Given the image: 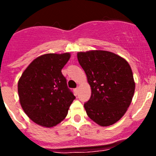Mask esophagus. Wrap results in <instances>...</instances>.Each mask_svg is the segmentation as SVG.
I'll use <instances>...</instances> for the list:
<instances>
[{"label":"esophagus","mask_w":156,"mask_h":156,"mask_svg":"<svg viewBox=\"0 0 156 156\" xmlns=\"http://www.w3.org/2000/svg\"><path fill=\"white\" fill-rule=\"evenodd\" d=\"M74 92H75L76 94H78V92H79V87H76L74 89Z\"/></svg>","instance_id":"obj_1"}]
</instances>
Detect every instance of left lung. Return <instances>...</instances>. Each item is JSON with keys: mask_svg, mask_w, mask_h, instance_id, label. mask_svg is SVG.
<instances>
[{"mask_svg": "<svg viewBox=\"0 0 156 156\" xmlns=\"http://www.w3.org/2000/svg\"><path fill=\"white\" fill-rule=\"evenodd\" d=\"M77 58L91 88L90 98L84 103L87 114L101 126L114 124L125 114L134 94L130 66L106 51L79 52Z\"/></svg>", "mask_w": 156, "mask_h": 156, "instance_id": "obj_1", "label": "left lung"}]
</instances>
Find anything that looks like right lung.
I'll list each match as a JSON object with an SVG mask.
<instances>
[{
	"label": "right lung",
	"mask_w": 156,
	"mask_h": 156,
	"mask_svg": "<svg viewBox=\"0 0 156 156\" xmlns=\"http://www.w3.org/2000/svg\"><path fill=\"white\" fill-rule=\"evenodd\" d=\"M69 58V53L40 56L19 79L18 92L22 108L41 126L51 127L62 121L76 98L62 73Z\"/></svg>",
	"instance_id": "right-lung-1"
}]
</instances>
